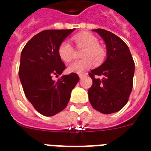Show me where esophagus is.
<instances>
[{"mask_svg": "<svg viewBox=\"0 0 151 151\" xmlns=\"http://www.w3.org/2000/svg\"><path fill=\"white\" fill-rule=\"evenodd\" d=\"M87 75V73L85 72H81V73H79V76H80V79H82L83 77H84Z\"/></svg>", "mask_w": 151, "mask_h": 151, "instance_id": "1", "label": "esophagus"}]
</instances>
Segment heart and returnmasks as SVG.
Wrapping results in <instances>:
<instances>
[{"label": "heart", "instance_id": "1", "mask_svg": "<svg viewBox=\"0 0 151 151\" xmlns=\"http://www.w3.org/2000/svg\"><path fill=\"white\" fill-rule=\"evenodd\" d=\"M77 49L81 50L80 56L83 59L76 60L68 65V70L70 72L81 73L92 67L93 63L100 65L104 62L107 52L104 47L99 45L98 38L92 34L83 33L75 35L72 38ZM75 50L68 41H63L58 48V55L64 62L70 61L74 55Z\"/></svg>", "mask_w": 151, "mask_h": 151}]
</instances>
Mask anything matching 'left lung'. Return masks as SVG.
Returning <instances> with one entry per match:
<instances>
[{
  "label": "left lung",
  "instance_id": "1",
  "mask_svg": "<svg viewBox=\"0 0 151 151\" xmlns=\"http://www.w3.org/2000/svg\"><path fill=\"white\" fill-rule=\"evenodd\" d=\"M93 31L104 39L107 59L89 72L92 80L88 89L89 101L94 109L110 114L121 110L128 102L133 88L134 62L128 46L119 37L103 29Z\"/></svg>",
  "mask_w": 151,
  "mask_h": 151
}]
</instances>
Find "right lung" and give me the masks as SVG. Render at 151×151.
Returning a JSON list of instances; mask_svg holds the SVG:
<instances>
[{"label":"right lung","instance_id":"right-lung-1","mask_svg":"<svg viewBox=\"0 0 151 151\" xmlns=\"http://www.w3.org/2000/svg\"><path fill=\"white\" fill-rule=\"evenodd\" d=\"M75 29H47L35 35L21 55L19 78L26 98L36 110L51 116L67 107L71 90L80 77L76 73L62 76L65 64L58 55L60 43Z\"/></svg>","mask_w":151,"mask_h":151}]
</instances>
